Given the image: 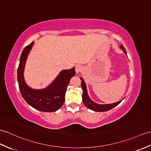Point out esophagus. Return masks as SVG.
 Returning a JSON list of instances; mask_svg holds the SVG:
<instances>
[{"label":"esophagus","mask_w":151,"mask_h":151,"mask_svg":"<svg viewBox=\"0 0 151 151\" xmlns=\"http://www.w3.org/2000/svg\"><path fill=\"white\" fill-rule=\"evenodd\" d=\"M82 69V67L81 65H76V67H75V71H76V73H78L79 72L81 71Z\"/></svg>","instance_id":"esophagus-1"}]
</instances>
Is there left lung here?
<instances>
[{
  "label": "left lung",
  "instance_id": "left-lung-1",
  "mask_svg": "<svg viewBox=\"0 0 151 151\" xmlns=\"http://www.w3.org/2000/svg\"><path fill=\"white\" fill-rule=\"evenodd\" d=\"M120 48L122 49V51H124V53L127 55V52H126L125 49L123 46V45H120ZM80 80H82L81 86H82V89L83 90V93H82L83 102L84 105H85L87 108H89L91 110H93L94 111H96V112L107 111L115 107L116 106H117L118 105L120 104L122 100H123V99H122L119 101H117V102H115L113 104H99L96 102H94V101H93L91 99H90L88 95L86 84L85 82H84L83 78H82V77H80Z\"/></svg>",
  "mask_w": 151,
  "mask_h": 151
}]
</instances>
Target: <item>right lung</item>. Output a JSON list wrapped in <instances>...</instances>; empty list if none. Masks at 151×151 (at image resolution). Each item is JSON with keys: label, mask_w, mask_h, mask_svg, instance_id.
Here are the masks:
<instances>
[{"label": "right lung", "mask_w": 151, "mask_h": 151, "mask_svg": "<svg viewBox=\"0 0 151 151\" xmlns=\"http://www.w3.org/2000/svg\"><path fill=\"white\" fill-rule=\"evenodd\" d=\"M34 42L24 49L20 58L17 70V80L21 94L26 102L32 107L42 112H55L60 108L65 101V94L70 80L75 75V69L62 70L54 81L47 87L35 89L27 86L24 77V71L27 56Z\"/></svg>", "instance_id": "1"}]
</instances>
